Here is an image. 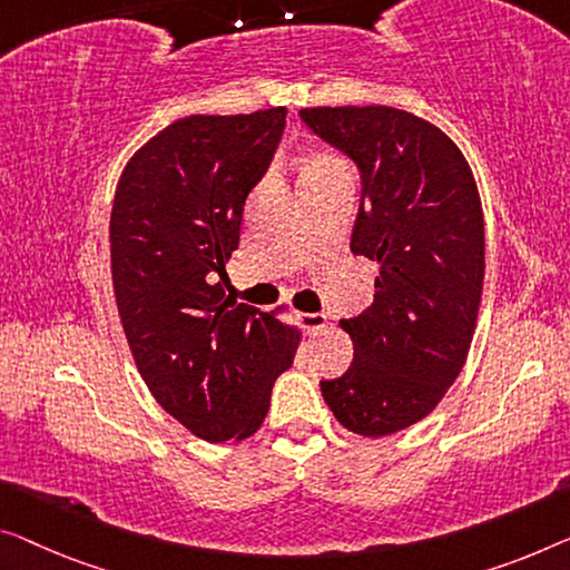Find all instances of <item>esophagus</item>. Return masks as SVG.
Here are the masks:
<instances>
[{
  "label": "esophagus",
  "mask_w": 570,
  "mask_h": 570,
  "mask_svg": "<svg viewBox=\"0 0 570 570\" xmlns=\"http://www.w3.org/2000/svg\"><path fill=\"white\" fill-rule=\"evenodd\" d=\"M296 322H299L304 333H317V330H322L327 325V314L322 312H299L296 314Z\"/></svg>",
  "instance_id": "esophagus-1"
}]
</instances>
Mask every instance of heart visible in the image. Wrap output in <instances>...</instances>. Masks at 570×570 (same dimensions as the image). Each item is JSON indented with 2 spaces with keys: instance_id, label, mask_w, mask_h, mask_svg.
<instances>
[{
  "instance_id": "b5f03b06",
  "label": "heart",
  "mask_w": 570,
  "mask_h": 570,
  "mask_svg": "<svg viewBox=\"0 0 570 570\" xmlns=\"http://www.w3.org/2000/svg\"><path fill=\"white\" fill-rule=\"evenodd\" d=\"M330 174H351L343 158L333 156V153H314V156L302 168V181L314 176H330Z\"/></svg>"
}]
</instances>
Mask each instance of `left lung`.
Segmentation results:
<instances>
[{"label": "left lung", "instance_id": "left-lung-1", "mask_svg": "<svg viewBox=\"0 0 570 570\" xmlns=\"http://www.w3.org/2000/svg\"><path fill=\"white\" fill-rule=\"evenodd\" d=\"M299 117L361 171L351 250L379 263L373 304L340 320L343 376L320 381L337 422L366 438L435 410L469 355L483 288V212L448 135L394 107H309Z\"/></svg>", "mask_w": 570, "mask_h": 570}]
</instances>
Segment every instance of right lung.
I'll return each instance as SVG.
<instances>
[{
  "label": "right lung",
  "instance_id": "1",
  "mask_svg": "<svg viewBox=\"0 0 570 570\" xmlns=\"http://www.w3.org/2000/svg\"><path fill=\"white\" fill-rule=\"evenodd\" d=\"M286 107L191 115L127 160L109 219L117 309L156 402L207 443L250 438L299 333L225 294L243 207L268 171ZM220 282H216V276Z\"/></svg>",
  "mask_w": 570,
  "mask_h": 570
}]
</instances>
